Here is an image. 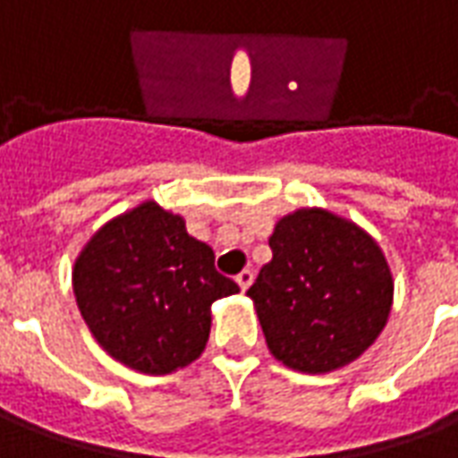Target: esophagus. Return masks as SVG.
Returning a JSON list of instances; mask_svg holds the SVG:
<instances>
[{
    "mask_svg": "<svg viewBox=\"0 0 458 458\" xmlns=\"http://www.w3.org/2000/svg\"><path fill=\"white\" fill-rule=\"evenodd\" d=\"M252 277H255V275H252L250 269H242L238 277H235V282H238L242 292H248V287H250V284H252Z\"/></svg>",
    "mask_w": 458,
    "mask_h": 458,
    "instance_id": "34e87169",
    "label": "esophagus"
}]
</instances>
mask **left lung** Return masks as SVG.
<instances>
[{
  "mask_svg": "<svg viewBox=\"0 0 458 458\" xmlns=\"http://www.w3.org/2000/svg\"><path fill=\"white\" fill-rule=\"evenodd\" d=\"M272 259L248 297L269 353L299 373H331L363 355L387 324L393 275L363 228L324 208L277 220Z\"/></svg>",
  "mask_w": 458,
  "mask_h": 458,
  "instance_id": "left-lung-1",
  "label": "left lung"
}]
</instances>
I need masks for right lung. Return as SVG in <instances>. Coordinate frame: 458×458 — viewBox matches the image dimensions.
I'll use <instances>...</instances> for the list:
<instances>
[{
	"mask_svg": "<svg viewBox=\"0 0 458 458\" xmlns=\"http://www.w3.org/2000/svg\"><path fill=\"white\" fill-rule=\"evenodd\" d=\"M213 250L154 200L95 233L73 267L81 317L114 360L147 375L193 363L208 344L210 304L238 294Z\"/></svg>",
	"mask_w": 458,
	"mask_h": 458,
	"instance_id": "obj_1",
	"label": "right lung"
}]
</instances>
